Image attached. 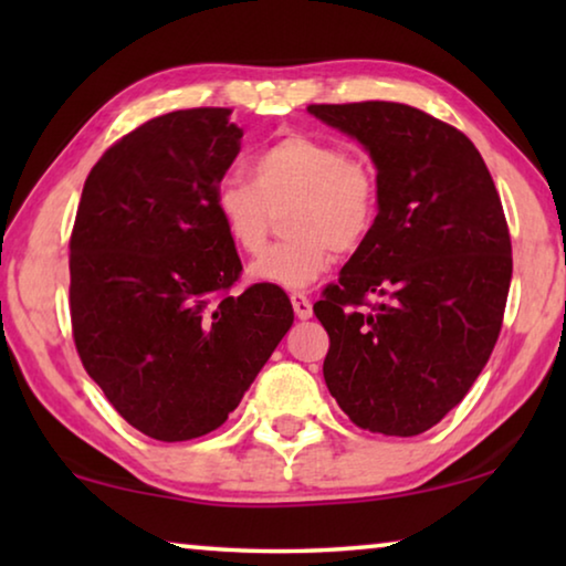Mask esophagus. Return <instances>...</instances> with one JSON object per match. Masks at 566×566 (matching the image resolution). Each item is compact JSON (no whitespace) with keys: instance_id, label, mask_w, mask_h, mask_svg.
<instances>
[{"instance_id":"1","label":"esophagus","mask_w":566,"mask_h":566,"mask_svg":"<svg viewBox=\"0 0 566 566\" xmlns=\"http://www.w3.org/2000/svg\"><path fill=\"white\" fill-rule=\"evenodd\" d=\"M292 306H294V314L300 319H310L312 317V302L306 300L304 294H292Z\"/></svg>"}]
</instances>
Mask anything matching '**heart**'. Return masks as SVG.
Masks as SVG:
<instances>
[{"label":"heart","mask_w":566,"mask_h":566,"mask_svg":"<svg viewBox=\"0 0 566 566\" xmlns=\"http://www.w3.org/2000/svg\"><path fill=\"white\" fill-rule=\"evenodd\" d=\"M214 212L239 252L264 247L272 217L284 214L290 242L249 264L254 284L304 292L329 272L337 252H354L371 234L379 212L377 175L367 159L314 134H286L249 159V181L224 177L212 195Z\"/></svg>","instance_id":"b5f03b06"}]
</instances>
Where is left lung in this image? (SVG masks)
I'll return each instance as SVG.
<instances>
[{
    "instance_id": "left-lung-1",
    "label": "left lung",
    "mask_w": 566,
    "mask_h": 566,
    "mask_svg": "<svg viewBox=\"0 0 566 566\" xmlns=\"http://www.w3.org/2000/svg\"><path fill=\"white\" fill-rule=\"evenodd\" d=\"M306 112L357 139L379 185L375 229L314 304L329 334L324 381L357 427L421 434L464 399L500 337L512 282L500 195L462 132L407 104Z\"/></svg>"
}]
</instances>
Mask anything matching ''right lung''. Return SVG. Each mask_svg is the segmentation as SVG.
<instances>
[{"mask_svg":"<svg viewBox=\"0 0 566 566\" xmlns=\"http://www.w3.org/2000/svg\"><path fill=\"white\" fill-rule=\"evenodd\" d=\"M229 109L161 114L104 151L70 242L74 344L142 434L187 442L222 427L294 322L276 286L242 272L212 195L239 155Z\"/></svg>","mask_w":566,"mask_h":566,"instance_id":"add662e5","label":"right lung"}]
</instances>
